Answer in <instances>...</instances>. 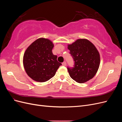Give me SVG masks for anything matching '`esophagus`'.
I'll return each mask as SVG.
<instances>
[{"mask_svg": "<svg viewBox=\"0 0 122 122\" xmlns=\"http://www.w3.org/2000/svg\"><path fill=\"white\" fill-rule=\"evenodd\" d=\"M62 66H66V65H67V64H66V61H64V62L62 63Z\"/></svg>", "mask_w": 122, "mask_h": 122, "instance_id": "34e87169", "label": "esophagus"}]
</instances>
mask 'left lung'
<instances>
[{"label": "left lung", "instance_id": "left-lung-1", "mask_svg": "<svg viewBox=\"0 0 122 122\" xmlns=\"http://www.w3.org/2000/svg\"><path fill=\"white\" fill-rule=\"evenodd\" d=\"M68 48L74 61L72 68L67 67L70 77L78 83H84L93 78L100 62V57L93 43L86 39H78Z\"/></svg>", "mask_w": 122, "mask_h": 122}]
</instances>
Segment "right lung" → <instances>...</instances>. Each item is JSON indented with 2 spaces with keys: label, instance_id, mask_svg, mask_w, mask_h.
<instances>
[{
  "label": "right lung",
  "instance_id": "right-lung-1",
  "mask_svg": "<svg viewBox=\"0 0 122 122\" xmlns=\"http://www.w3.org/2000/svg\"><path fill=\"white\" fill-rule=\"evenodd\" d=\"M52 42L48 39L40 38L33 42L26 50L23 65L27 74L36 81H47L55 75L61 64L53 55Z\"/></svg>",
  "mask_w": 122,
  "mask_h": 122
}]
</instances>
